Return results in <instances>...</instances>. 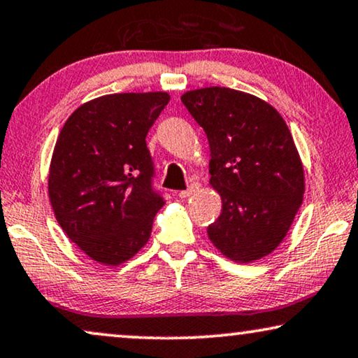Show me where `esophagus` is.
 I'll return each mask as SVG.
<instances>
[{
  "label": "esophagus",
  "instance_id": "esophagus-1",
  "mask_svg": "<svg viewBox=\"0 0 358 358\" xmlns=\"http://www.w3.org/2000/svg\"><path fill=\"white\" fill-rule=\"evenodd\" d=\"M199 189V185L198 183H193V185H189V188L188 189H185V191H180L178 193V196L181 199H186V198H189L191 194H194L196 191Z\"/></svg>",
  "mask_w": 358,
  "mask_h": 358
}]
</instances>
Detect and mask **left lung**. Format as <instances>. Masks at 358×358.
Here are the masks:
<instances>
[{
    "label": "left lung",
    "instance_id": "left-lung-1",
    "mask_svg": "<svg viewBox=\"0 0 358 358\" xmlns=\"http://www.w3.org/2000/svg\"><path fill=\"white\" fill-rule=\"evenodd\" d=\"M209 141V185L222 213L208 227L210 243L235 263L278 248L299 213L305 170L290 129L273 105L229 87L181 95Z\"/></svg>",
    "mask_w": 358,
    "mask_h": 358
}]
</instances>
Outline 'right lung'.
Instances as JSON below:
<instances>
[{
  "instance_id": "add662e5",
  "label": "right lung",
  "mask_w": 358,
  "mask_h": 358,
  "mask_svg": "<svg viewBox=\"0 0 358 358\" xmlns=\"http://www.w3.org/2000/svg\"><path fill=\"white\" fill-rule=\"evenodd\" d=\"M167 92L92 99L66 120L48 169V196L68 238L95 263L120 266L148 243L165 204L150 185L145 136Z\"/></svg>"
}]
</instances>
